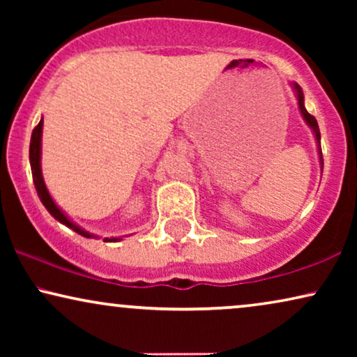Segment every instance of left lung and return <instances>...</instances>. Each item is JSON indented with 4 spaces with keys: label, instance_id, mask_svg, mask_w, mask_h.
Listing matches in <instances>:
<instances>
[{
    "label": "left lung",
    "instance_id": "1",
    "mask_svg": "<svg viewBox=\"0 0 357 357\" xmlns=\"http://www.w3.org/2000/svg\"><path fill=\"white\" fill-rule=\"evenodd\" d=\"M291 87L292 91H294V96H296V100H297V105H299V112L302 115V119L307 123V126L312 130V133H314V138H315V144H317V154H319V164H320V170L324 172V155H321V146H320V130H319V123H317V120L312 116L309 112L305 110V105H304V92H302L301 86L297 84V82H291Z\"/></svg>",
    "mask_w": 357,
    "mask_h": 357
}]
</instances>
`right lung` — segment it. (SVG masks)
<instances>
[{"label":"right lung","mask_w":357,"mask_h":357,"mask_svg":"<svg viewBox=\"0 0 357 357\" xmlns=\"http://www.w3.org/2000/svg\"><path fill=\"white\" fill-rule=\"evenodd\" d=\"M42 130H43V119H40L38 125L36 126V130L32 131V138H31V148H29V160H31V169H32V177H33V185H36L37 195L40 198V202L43 203V206L47 208V211L52 214L53 218L56 219L58 222H61L63 226L70 227L79 236L86 237V238H99V236L96 234L87 232L86 229H82L79 224H76L73 219L68 216V214L63 211V209L58 206L55 203V199L52 198L50 192H48L45 180H43V174H42ZM121 237H105L104 242H120Z\"/></svg>","instance_id":"1"}]
</instances>
